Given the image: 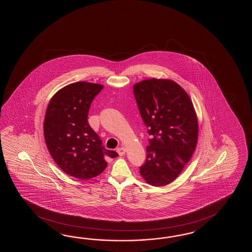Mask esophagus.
<instances>
[{
    "mask_svg": "<svg viewBox=\"0 0 252 252\" xmlns=\"http://www.w3.org/2000/svg\"><path fill=\"white\" fill-rule=\"evenodd\" d=\"M116 151L118 152V154L120 156H124V154H125V152H126V150H125V148H118L117 150H116Z\"/></svg>",
    "mask_w": 252,
    "mask_h": 252,
    "instance_id": "obj_1",
    "label": "esophagus"
}]
</instances>
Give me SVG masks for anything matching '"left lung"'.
<instances>
[{
	"label": "left lung",
	"mask_w": 252,
	"mask_h": 252,
	"mask_svg": "<svg viewBox=\"0 0 252 252\" xmlns=\"http://www.w3.org/2000/svg\"><path fill=\"white\" fill-rule=\"evenodd\" d=\"M133 94L148 133L147 158L140 176L153 187L176 180L191 159L198 139V120L188 93L175 81L146 79Z\"/></svg>",
	"instance_id": "1"
}]
</instances>
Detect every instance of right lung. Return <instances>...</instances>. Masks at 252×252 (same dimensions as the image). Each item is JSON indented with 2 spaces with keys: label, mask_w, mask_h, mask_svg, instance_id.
Masks as SVG:
<instances>
[{
  "label": "right lung",
  "mask_w": 252,
  "mask_h": 252,
  "mask_svg": "<svg viewBox=\"0 0 252 252\" xmlns=\"http://www.w3.org/2000/svg\"><path fill=\"white\" fill-rule=\"evenodd\" d=\"M102 85L76 82L57 92L48 103L44 120V138L56 164L71 177L87 180L106 168L105 158L118 153L102 146L90 127L88 112Z\"/></svg>",
  "instance_id": "obj_1"
}]
</instances>
